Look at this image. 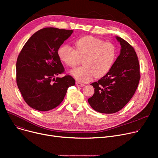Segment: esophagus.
<instances>
[{
	"instance_id": "34e87169",
	"label": "esophagus",
	"mask_w": 158,
	"mask_h": 158,
	"mask_svg": "<svg viewBox=\"0 0 158 158\" xmlns=\"http://www.w3.org/2000/svg\"><path fill=\"white\" fill-rule=\"evenodd\" d=\"M76 85H77V86H79V87H83V86H85V84H82L80 82H76Z\"/></svg>"
}]
</instances>
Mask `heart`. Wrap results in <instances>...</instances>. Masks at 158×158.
Returning <instances> with one entry per match:
<instances>
[{
	"mask_svg": "<svg viewBox=\"0 0 158 158\" xmlns=\"http://www.w3.org/2000/svg\"><path fill=\"white\" fill-rule=\"evenodd\" d=\"M75 50L69 45L60 47L57 55L69 67L74 68L81 63L85 66L72 70L71 74L77 81L85 82L94 76L104 77L112 69L117 58V49L110 42L92 36L78 38L74 42Z\"/></svg>",
	"mask_w": 158,
	"mask_h": 158,
	"instance_id": "obj_1",
	"label": "heart"
}]
</instances>
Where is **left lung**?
Masks as SVG:
<instances>
[{"label":"left lung","mask_w":158,"mask_h":158,"mask_svg":"<svg viewBox=\"0 0 158 158\" xmlns=\"http://www.w3.org/2000/svg\"><path fill=\"white\" fill-rule=\"evenodd\" d=\"M120 54L111 70L98 81L91 84L94 95L88 99L92 108L101 113H117L134 95L140 79L139 64L135 50L120 37Z\"/></svg>","instance_id":"left-lung-1"}]
</instances>
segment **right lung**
Wrapping results in <instances>:
<instances>
[{"instance_id": "1", "label": "right lung", "mask_w": 158, "mask_h": 158, "mask_svg": "<svg viewBox=\"0 0 158 158\" xmlns=\"http://www.w3.org/2000/svg\"><path fill=\"white\" fill-rule=\"evenodd\" d=\"M72 32L44 28L32 35L21 50L16 61V84L32 108L40 111L55 108L63 101L68 88L75 85L70 75L56 77L64 72L58 49Z\"/></svg>"}]
</instances>
